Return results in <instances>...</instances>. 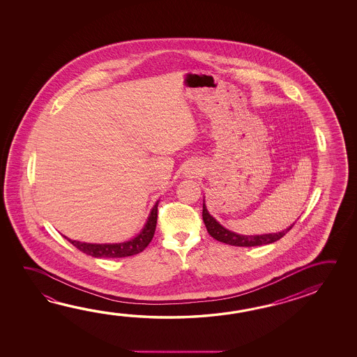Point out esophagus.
<instances>
[{
	"instance_id": "esophagus-1",
	"label": "esophagus",
	"mask_w": 357,
	"mask_h": 357,
	"mask_svg": "<svg viewBox=\"0 0 357 357\" xmlns=\"http://www.w3.org/2000/svg\"><path fill=\"white\" fill-rule=\"evenodd\" d=\"M199 172V168H198V165L197 164H193V165H190V168L188 170V174L189 176H194L197 173Z\"/></svg>"
}]
</instances>
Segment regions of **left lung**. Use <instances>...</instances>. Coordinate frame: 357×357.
<instances>
[{
    "label": "left lung",
    "instance_id": "obj_1",
    "mask_svg": "<svg viewBox=\"0 0 357 357\" xmlns=\"http://www.w3.org/2000/svg\"><path fill=\"white\" fill-rule=\"evenodd\" d=\"M203 220L206 227V231L212 236L214 239L219 242H223L225 244L231 245H237V247H256V245H263V244L273 243L275 241L281 239L283 236H286L287 231H291V227H288L284 231H278V233H269V234H262V236H241L234 231L225 229V227L219 225L215 219L206 211V206L203 203Z\"/></svg>",
    "mask_w": 357,
    "mask_h": 357
}]
</instances>
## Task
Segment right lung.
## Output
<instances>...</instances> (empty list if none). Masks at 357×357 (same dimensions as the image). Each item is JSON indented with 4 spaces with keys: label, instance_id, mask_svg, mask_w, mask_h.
I'll list each match as a JSON object with an SVG mask.
<instances>
[{
    "label": "right lung",
    "instance_id": "1",
    "mask_svg": "<svg viewBox=\"0 0 357 357\" xmlns=\"http://www.w3.org/2000/svg\"><path fill=\"white\" fill-rule=\"evenodd\" d=\"M158 219V202L151 209V215L145 225L143 231H140L137 237L132 238L129 242L115 244H93L71 241L66 238L70 243L75 245L76 248L82 250V253H86L89 256L96 258H121V257L134 256L146 248V245L151 243L154 237V231L157 227Z\"/></svg>",
    "mask_w": 357,
    "mask_h": 357
}]
</instances>
